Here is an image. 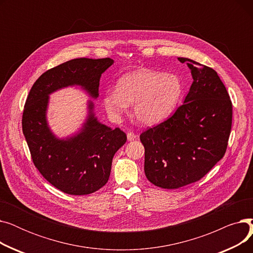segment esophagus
<instances>
[{"instance_id": "34e87169", "label": "esophagus", "mask_w": 253, "mask_h": 253, "mask_svg": "<svg viewBox=\"0 0 253 253\" xmlns=\"http://www.w3.org/2000/svg\"><path fill=\"white\" fill-rule=\"evenodd\" d=\"M135 138H136V134L135 133H133V132H128V133H127V139L129 141L134 140Z\"/></svg>"}]
</instances>
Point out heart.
<instances>
[{"instance_id":"obj_1","label":"heart","mask_w":253,"mask_h":253,"mask_svg":"<svg viewBox=\"0 0 253 253\" xmlns=\"http://www.w3.org/2000/svg\"><path fill=\"white\" fill-rule=\"evenodd\" d=\"M183 94V84L176 75L149 69L128 73L119 79L117 88L104 92L106 113L119 120L133 103V114L142 124L162 121L175 111Z\"/></svg>"}]
</instances>
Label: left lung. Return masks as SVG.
I'll return each instance as SVG.
<instances>
[{
    "label": "left lung",
    "instance_id": "left-lung-1",
    "mask_svg": "<svg viewBox=\"0 0 253 253\" xmlns=\"http://www.w3.org/2000/svg\"><path fill=\"white\" fill-rule=\"evenodd\" d=\"M193 76L188 95L174 114L143 131L144 173L162 189L200 180L224 156L232 128L233 105L217 73L179 57Z\"/></svg>",
    "mask_w": 253,
    "mask_h": 253
}]
</instances>
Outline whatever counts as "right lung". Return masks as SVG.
<instances>
[{
  "label": "right lung",
  "instance_id": "add662e5",
  "mask_svg": "<svg viewBox=\"0 0 253 253\" xmlns=\"http://www.w3.org/2000/svg\"><path fill=\"white\" fill-rule=\"evenodd\" d=\"M114 60L76 58L45 72L33 85L22 114V131L34 165L53 187L69 195H88L108 182L116 152L127 136L119 129L99 123L89 103L83 129L68 139H58L46 121L48 96L60 88L82 86L92 97L98 96L101 74Z\"/></svg>",
  "mask_w": 253,
  "mask_h": 253
}]
</instances>
